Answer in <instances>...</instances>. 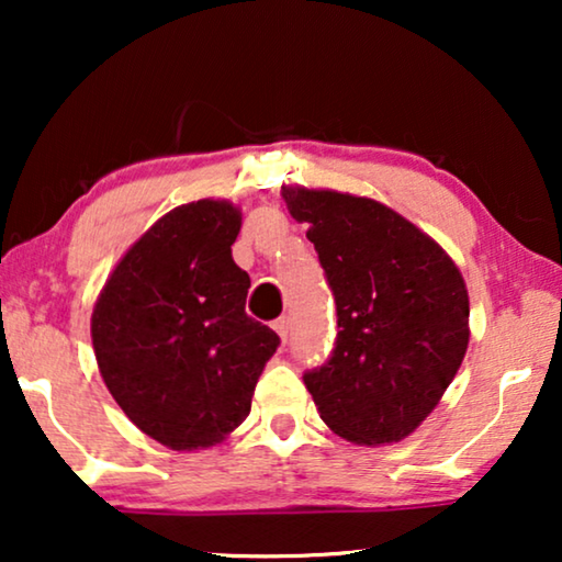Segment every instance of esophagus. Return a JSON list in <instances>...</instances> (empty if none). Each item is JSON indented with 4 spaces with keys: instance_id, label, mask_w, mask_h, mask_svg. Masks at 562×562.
<instances>
[{
    "instance_id": "obj_1",
    "label": "esophagus",
    "mask_w": 562,
    "mask_h": 562,
    "mask_svg": "<svg viewBox=\"0 0 562 562\" xmlns=\"http://www.w3.org/2000/svg\"><path fill=\"white\" fill-rule=\"evenodd\" d=\"M273 329H276V333H279L281 340H286L289 329H291V319L289 317H279V319L273 322Z\"/></svg>"
}]
</instances>
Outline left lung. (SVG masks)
Segmentation results:
<instances>
[{
  "label": "left lung",
  "instance_id": "1",
  "mask_svg": "<svg viewBox=\"0 0 562 562\" xmlns=\"http://www.w3.org/2000/svg\"><path fill=\"white\" fill-rule=\"evenodd\" d=\"M306 222L337 304L335 350L304 373L317 412L356 445L409 437L440 404L468 350V289L417 225L368 196L281 187Z\"/></svg>",
  "mask_w": 562,
  "mask_h": 562
}]
</instances>
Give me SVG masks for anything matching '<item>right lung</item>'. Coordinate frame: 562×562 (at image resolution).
Returning <instances> with one entry per match:
<instances>
[{"label": "right lung", "instance_id": "obj_1", "mask_svg": "<svg viewBox=\"0 0 562 562\" xmlns=\"http://www.w3.org/2000/svg\"><path fill=\"white\" fill-rule=\"evenodd\" d=\"M240 225L227 199L176 206L130 245L91 312L106 389L171 450L227 440L281 342L245 314L250 276L233 260Z\"/></svg>", "mask_w": 562, "mask_h": 562}]
</instances>
